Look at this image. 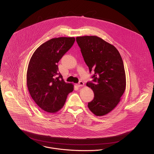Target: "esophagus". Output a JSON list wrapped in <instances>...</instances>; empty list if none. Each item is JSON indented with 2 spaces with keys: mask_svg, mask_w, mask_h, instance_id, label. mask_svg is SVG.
<instances>
[{
  "mask_svg": "<svg viewBox=\"0 0 154 154\" xmlns=\"http://www.w3.org/2000/svg\"><path fill=\"white\" fill-rule=\"evenodd\" d=\"M77 86H78L79 87H81V86H84V83H83V82H82V81H80V82L78 83Z\"/></svg>",
  "mask_w": 154,
  "mask_h": 154,
  "instance_id": "obj_1",
  "label": "esophagus"
}]
</instances>
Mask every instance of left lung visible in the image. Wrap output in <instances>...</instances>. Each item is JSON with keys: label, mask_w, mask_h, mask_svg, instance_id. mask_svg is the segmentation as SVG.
Returning <instances> with one entry per match:
<instances>
[{"label": "left lung", "mask_w": 154, "mask_h": 154, "mask_svg": "<svg viewBox=\"0 0 154 154\" xmlns=\"http://www.w3.org/2000/svg\"><path fill=\"white\" fill-rule=\"evenodd\" d=\"M76 41L89 72L94 71L86 83L94 93L88 106L96 116H103L117 106L126 89L122 58L114 45L97 36L77 37Z\"/></svg>", "instance_id": "1"}]
</instances>
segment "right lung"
I'll list each match as a JSON object with an SVG mask.
<instances>
[{"instance_id":"obj_1","label":"right lung","mask_w":154,"mask_h":154,"mask_svg":"<svg viewBox=\"0 0 154 154\" xmlns=\"http://www.w3.org/2000/svg\"><path fill=\"white\" fill-rule=\"evenodd\" d=\"M74 37L51 38L42 44L33 53L28 67L26 83L35 103L48 113H56L63 108L72 83H66L57 63L72 47Z\"/></svg>"}]
</instances>
